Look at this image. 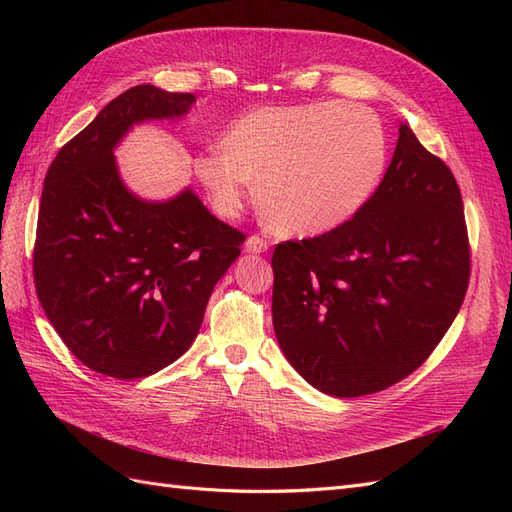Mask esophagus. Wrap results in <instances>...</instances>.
I'll return each instance as SVG.
<instances>
[{
  "label": "esophagus",
  "instance_id": "obj_1",
  "mask_svg": "<svg viewBox=\"0 0 512 512\" xmlns=\"http://www.w3.org/2000/svg\"><path fill=\"white\" fill-rule=\"evenodd\" d=\"M267 250H269L267 239H262L260 235L247 237V241H245V252H250V254H262V252H267Z\"/></svg>",
  "mask_w": 512,
  "mask_h": 512
}]
</instances>
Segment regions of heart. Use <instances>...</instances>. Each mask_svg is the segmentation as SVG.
I'll list each match as a JSON object with an SVG mask.
<instances>
[{"instance_id": "heart-1", "label": "heart", "mask_w": 512, "mask_h": 512, "mask_svg": "<svg viewBox=\"0 0 512 512\" xmlns=\"http://www.w3.org/2000/svg\"><path fill=\"white\" fill-rule=\"evenodd\" d=\"M386 160L389 138L371 108L314 102L247 113L226 132L224 149L200 153L194 173L224 218H235L258 183L269 226L312 237L361 211Z\"/></svg>"}]
</instances>
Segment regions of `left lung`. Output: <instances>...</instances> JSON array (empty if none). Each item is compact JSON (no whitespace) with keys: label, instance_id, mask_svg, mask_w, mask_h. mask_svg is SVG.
<instances>
[{"label":"left lung","instance_id":"obj_1","mask_svg":"<svg viewBox=\"0 0 512 512\" xmlns=\"http://www.w3.org/2000/svg\"><path fill=\"white\" fill-rule=\"evenodd\" d=\"M273 329L288 363L333 397L410 376L466 297L470 243L459 185L408 126L378 190L324 235L277 243Z\"/></svg>","mask_w":512,"mask_h":512}]
</instances>
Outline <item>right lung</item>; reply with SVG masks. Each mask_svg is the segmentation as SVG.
<instances>
[{
	"mask_svg": "<svg viewBox=\"0 0 512 512\" xmlns=\"http://www.w3.org/2000/svg\"><path fill=\"white\" fill-rule=\"evenodd\" d=\"M194 94L136 85L59 149L44 177L34 282L46 318L89 369L147 378L192 346L243 232L192 190L149 203L123 185L115 147L134 123L177 119Z\"/></svg>",
	"mask_w": 512,
	"mask_h": 512,
	"instance_id": "add662e5",
	"label": "right lung"
}]
</instances>
